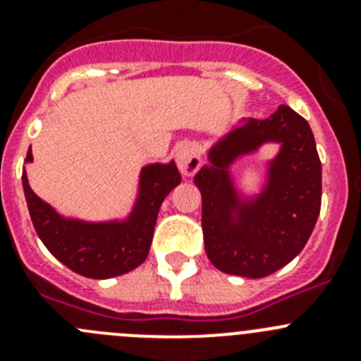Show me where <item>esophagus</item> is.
Returning a JSON list of instances; mask_svg holds the SVG:
<instances>
[{"instance_id": "34e87169", "label": "esophagus", "mask_w": 361, "mask_h": 361, "mask_svg": "<svg viewBox=\"0 0 361 361\" xmlns=\"http://www.w3.org/2000/svg\"><path fill=\"white\" fill-rule=\"evenodd\" d=\"M177 164L178 170L184 175H193L199 171L200 164H202V157L200 152L193 142H183L177 148Z\"/></svg>"}]
</instances>
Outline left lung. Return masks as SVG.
Segmentation results:
<instances>
[{
    "label": "left lung",
    "instance_id": "1",
    "mask_svg": "<svg viewBox=\"0 0 361 361\" xmlns=\"http://www.w3.org/2000/svg\"><path fill=\"white\" fill-rule=\"evenodd\" d=\"M264 142H280L268 184L244 201L228 164ZM212 166L195 175L202 195V233L209 262L228 275L262 279L289 264L311 237L322 206V164L307 121L282 104L267 119H250L209 149Z\"/></svg>",
    "mask_w": 361,
    "mask_h": 361
}]
</instances>
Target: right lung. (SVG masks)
Segmentation results:
<instances>
[{
	"mask_svg": "<svg viewBox=\"0 0 361 361\" xmlns=\"http://www.w3.org/2000/svg\"><path fill=\"white\" fill-rule=\"evenodd\" d=\"M30 161L32 152L28 148L27 162ZM178 183L180 173L175 162L146 166L141 171V191L132 215L124 222L92 224L63 219L30 190L23 171V190L32 224L47 250L79 275L99 280L124 275L145 262L162 200Z\"/></svg>",
	"mask_w": 361,
	"mask_h": 361,
	"instance_id": "right-lung-1",
	"label": "right lung"
}]
</instances>
